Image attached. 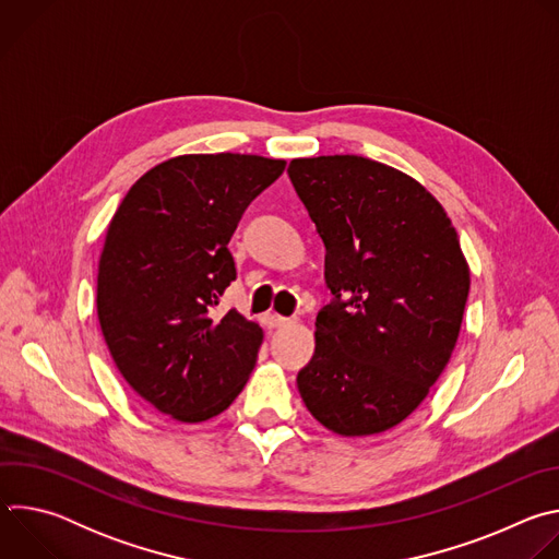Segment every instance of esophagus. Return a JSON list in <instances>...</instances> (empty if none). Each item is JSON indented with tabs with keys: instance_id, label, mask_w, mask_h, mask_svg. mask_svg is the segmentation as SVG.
<instances>
[{
	"instance_id": "1",
	"label": "esophagus",
	"mask_w": 559,
	"mask_h": 559,
	"mask_svg": "<svg viewBox=\"0 0 559 559\" xmlns=\"http://www.w3.org/2000/svg\"><path fill=\"white\" fill-rule=\"evenodd\" d=\"M292 321L285 316H278V313H265V325L270 330H278V328H287Z\"/></svg>"
}]
</instances>
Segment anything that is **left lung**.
<instances>
[{"mask_svg": "<svg viewBox=\"0 0 559 559\" xmlns=\"http://www.w3.org/2000/svg\"><path fill=\"white\" fill-rule=\"evenodd\" d=\"M287 175L334 294L316 316L300 397L338 436L382 433L416 412L453 354L471 285L457 231L416 179L371 158H294Z\"/></svg>", "mask_w": 559, "mask_h": 559, "instance_id": "1", "label": "left lung"}]
</instances>
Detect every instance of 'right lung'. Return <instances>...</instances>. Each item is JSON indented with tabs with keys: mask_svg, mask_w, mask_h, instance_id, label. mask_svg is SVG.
<instances>
[{
	"mask_svg": "<svg viewBox=\"0 0 559 559\" xmlns=\"http://www.w3.org/2000/svg\"><path fill=\"white\" fill-rule=\"evenodd\" d=\"M285 170L257 154H183L147 170L117 207L97 276V316L126 382L162 414L203 423L246 386L263 330L214 313L236 278L229 238Z\"/></svg>",
	"mask_w": 559,
	"mask_h": 559,
	"instance_id": "obj_1",
	"label": "right lung"
}]
</instances>
